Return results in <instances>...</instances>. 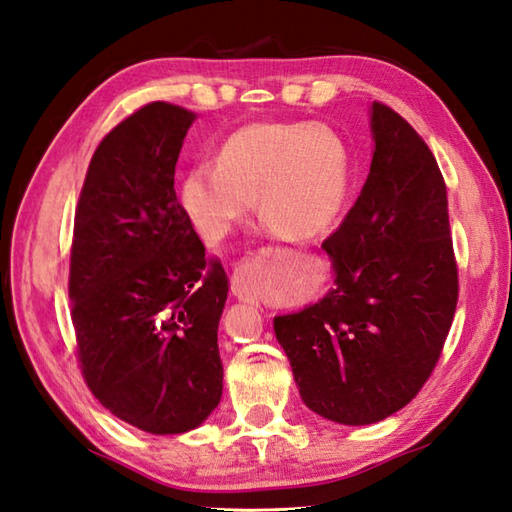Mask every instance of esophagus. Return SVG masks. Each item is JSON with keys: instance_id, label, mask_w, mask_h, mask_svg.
<instances>
[{"instance_id": "obj_1", "label": "esophagus", "mask_w": 512, "mask_h": 512, "mask_svg": "<svg viewBox=\"0 0 512 512\" xmlns=\"http://www.w3.org/2000/svg\"><path fill=\"white\" fill-rule=\"evenodd\" d=\"M232 293L239 300H244L248 304H257L259 302V284H257V275H255V266L253 264H239L232 273Z\"/></svg>"}]
</instances>
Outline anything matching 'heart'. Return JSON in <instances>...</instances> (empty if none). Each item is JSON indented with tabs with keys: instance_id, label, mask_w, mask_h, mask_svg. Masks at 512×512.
I'll use <instances>...</instances> for the list:
<instances>
[{
	"instance_id": "obj_1",
	"label": "heart",
	"mask_w": 512,
	"mask_h": 512,
	"mask_svg": "<svg viewBox=\"0 0 512 512\" xmlns=\"http://www.w3.org/2000/svg\"><path fill=\"white\" fill-rule=\"evenodd\" d=\"M351 152L338 132L318 123H248L219 145L217 165L190 167L179 203L210 246L224 241L255 208L295 237L327 232L347 208Z\"/></svg>"
}]
</instances>
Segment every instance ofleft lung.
Listing matches in <instances>:
<instances>
[{"label":"left lung","instance_id":"left-lung-1","mask_svg":"<svg viewBox=\"0 0 512 512\" xmlns=\"http://www.w3.org/2000/svg\"><path fill=\"white\" fill-rule=\"evenodd\" d=\"M374 156L349 215L322 248L333 288L273 320L309 410L369 425L412 401L439 362L459 300L448 192L403 116L371 105Z\"/></svg>","mask_w":512,"mask_h":512}]
</instances>
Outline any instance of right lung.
Masks as SVG:
<instances>
[{"label":"right lung","instance_id":"1","mask_svg":"<svg viewBox=\"0 0 512 512\" xmlns=\"http://www.w3.org/2000/svg\"><path fill=\"white\" fill-rule=\"evenodd\" d=\"M192 111L150 102L91 156L73 224L78 360L102 407L150 434L199 427L221 401L228 277L185 219L174 167Z\"/></svg>","mask_w":512,"mask_h":512}]
</instances>
